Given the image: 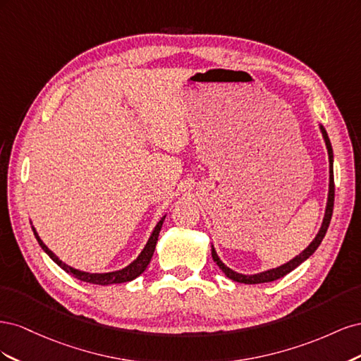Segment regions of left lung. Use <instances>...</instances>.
<instances>
[{"label": "left lung", "instance_id": "8db88e82", "mask_svg": "<svg viewBox=\"0 0 361 361\" xmlns=\"http://www.w3.org/2000/svg\"><path fill=\"white\" fill-rule=\"evenodd\" d=\"M321 133L324 135V140H325V145H326V150H329V159H330V190H329V202H326V209H325V215H324V221H322V226L319 228L318 235H316V238L313 239V241L310 243V245L305 248L302 253H300L298 256H295L292 260H289L288 264L281 265L279 268H272V269H268V271H264V272H259V274H253V276H245V274H239V272H235L232 271L231 268H227L223 262L220 260V257H218L215 248L212 247V259L215 264L220 267V269L224 272V274L233 280V281H238V283H245V285H257V283H268V281H274L277 279H281L285 277L286 274H289L290 271H293L297 267H300L304 260H307L314 251L316 248H318L322 243V239L326 233V228H329L330 226V221H331V215H333V206H334V176H333V147H331V143H330V138L329 135H326V130L324 129V126L321 125Z\"/></svg>", "mask_w": 361, "mask_h": 361}]
</instances>
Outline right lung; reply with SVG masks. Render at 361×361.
I'll return each mask as SVG.
<instances>
[{
	"label": "right lung",
	"mask_w": 361,
	"mask_h": 361,
	"mask_svg": "<svg viewBox=\"0 0 361 361\" xmlns=\"http://www.w3.org/2000/svg\"><path fill=\"white\" fill-rule=\"evenodd\" d=\"M164 218L162 216L159 223L157 224V227L154 228V232H152L149 241L146 244V247L143 248V251H141L140 256L133 262V264L128 265L126 268L120 269V271H114V272H104V274H92V272H84V271H80V269H75L69 265L64 264V262H61L56 255L52 253V251L42 243V239L39 238L36 228L32 227V232H35V236L37 239L39 245L42 247V250L45 251V253L56 262V264L64 269L66 272H69V274H72L75 279H78L81 281H85V283H92V285H101V286H106V285H114V283H125V281H130L137 279L141 272H145V269L147 268L149 262L152 259V256H154V251H155V247H157V243H158V236H159V231L162 227V223H164Z\"/></svg>",
	"instance_id": "right-lung-1"
}]
</instances>
